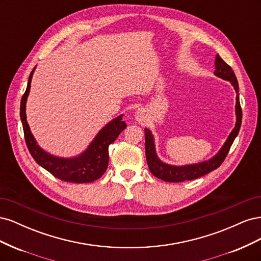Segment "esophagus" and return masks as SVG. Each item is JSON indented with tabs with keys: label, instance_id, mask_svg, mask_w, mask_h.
Masks as SVG:
<instances>
[{
	"label": "esophagus",
	"instance_id": "esophagus-1",
	"mask_svg": "<svg viewBox=\"0 0 261 261\" xmlns=\"http://www.w3.org/2000/svg\"><path fill=\"white\" fill-rule=\"evenodd\" d=\"M136 117H137V120H138V121H140V120H141V111H138V112H137Z\"/></svg>",
	"mask_w": 261,
	"mask_h": 261
}]
</instances>
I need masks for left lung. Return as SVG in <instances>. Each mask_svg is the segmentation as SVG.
<instances>
[{"label": "left lung", "instance_id": "obj_1", "mask_svg": "<svg viewBox=\"0 0 261 261\" xmlns=\"http://www.w3.org/2000/svg\"><path fill=\"white\" fill-rule=\"evenodd\" d=\"M215 74L217 77L222 78L223 81L230 82L231 85L234 87V90L236 92V103H235V115H236V122L235 127L230 133V135L226 138L223 146L220 148L219 151L211 156L210 159L204 160L198 163H192V164H184V165H174L169 164L167 162H163L156 154L155 150V143L152 132L149 128H145V148H146V158L147 163L150 172L152 174L165 181H184V180H191L198 178L208 174L211 171L219 168L221 163L225 159V156L230 150L234 139L239 135V132L242 124V109L240 105V88L239 83L236 80V76L233 72V69L228 66L226 63L221 59L219 55L216 57L215 62Z\"/></svg>", "mask_w": 261, "mask_h": 261}]
</instances>
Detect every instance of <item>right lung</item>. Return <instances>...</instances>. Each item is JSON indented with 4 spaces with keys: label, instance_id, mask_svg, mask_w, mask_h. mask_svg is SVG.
<instances>
[{
    "label": "right lung",
    "instance_id": "obj_1",
    "mask_svg": "<svg viewBox=\"0 0 261 261\" xmlns=\"http://www.w3.org/2000/svg\"><path fill=\"white\" fill-rule=\"evenodd\" d=\"M35 69L36 67L29 75L27 89L20 101V120L30 154L40 167L64 181L82 184L100 178L105 174L109 164V146L113 144L118 135L126 128V123L122 121L124 114L114 117L112 121L106 124L88 147L80 154L69 158L51 154L38 145L27 122L26 103Z\"/></svg>",
    "mask_w": 261,
    "mask_h": 261
}]
</instances>
